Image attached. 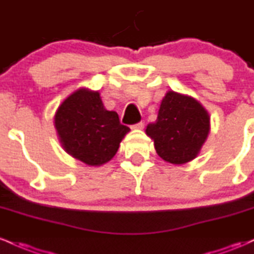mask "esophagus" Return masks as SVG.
Listing matches in <instances>:
<instances>
[{"label": "esophagus", "mask_w": 254, "mask_h": 254, "mask_svg": "<svg viewBox=\"0 0 254 254\" xmlns=\"http://www.w3.org/2000/svg\"><path fill=\"white\" fill-rule=\"evenodd\" d=\"M133 129H143L144 127V122H138V123H136L135 125H132Z\"/></svg>", "instance_id": "34e87169"}]
</instances>
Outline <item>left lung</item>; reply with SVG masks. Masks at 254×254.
<instances>
[{
	"instance_id": "8db88e82",
	"label": "left lung",
	"mask_w": 254,
	"mask_h": 254,
	"mask_svg": "<svg viewBox=\"0 0 254 254\" xmlns=\"http://www.w3.org/2000/svg\"><path fill=\"white\" fill-rule=\"evenodd\" d=\"M210 131L206 110L188 95L166 93L155 123L148 124L145 132L154 139L156 153L165 161L183 165L198 155Z\"/></svg>"
}]
</instances>
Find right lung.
I'll list each match as a JSON object with an SVG mask.
<instances>
[{"label": "right lung", "mask_w": 254, "mask_h": 254, "mask_svg": "<svg viewBox=\"0 0 254 254\" xmlns=\"http://www.w3.org/2000/svg\"><path fill=\"white\" fill-rule=\"evenodd\" d=\"M63 149L89 166H101L117 153L130 129L117 112L104 107L99 92L81 88L69 95L55 115Z\"/></svg>", "instance_id": "add662e5"}]
</instances>
